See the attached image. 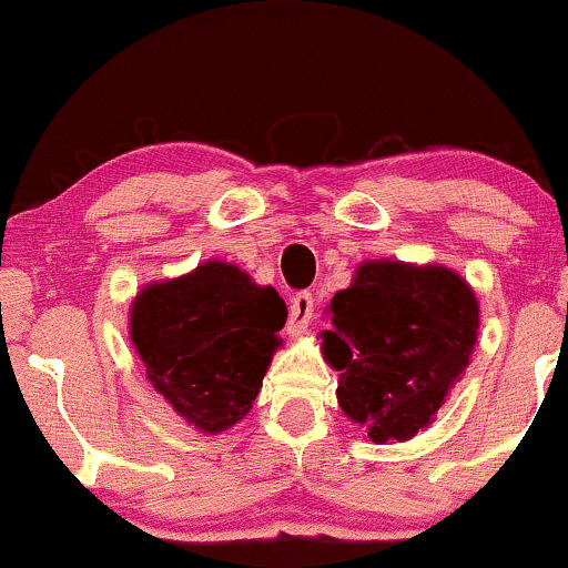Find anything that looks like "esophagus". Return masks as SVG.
I'll return each mask as SVG.
<instances>
[{"label": "esophagus", "mask_w": 568, "mask_h": 568, "mask_svg": "<svg viewBox=\"0 0 568 568\" xmlns=\"http://www.w3.org/2000/svg\"><path fill=\"white\" fill-rule=\"evenodd\" d=\"M315 315V302H312V293H296L288 304V331L291 334H298V331L306 328Z\"/></svg>", "instance_id": "esophagus-1"}]
</instances>
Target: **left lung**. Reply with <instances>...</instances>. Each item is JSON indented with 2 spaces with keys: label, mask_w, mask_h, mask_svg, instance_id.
<instances>
[{
  "label": "left lung",
  "mask_w": 568,
  "mask_h": 568,
  "mask_svg": "<svg viewBox=\"0 0 568 568\" xmlns=\"http://www.w3.org/2000/svg\"><path fill=\"white\" fill-rule=\"evenodd\" d=\"M478 302L446 266L368 262L331 298L323 355L338 406L374 443L408 440L429 425L470 363Z\"/></svg>",
  "instance_id": "1"
}]
</instances>
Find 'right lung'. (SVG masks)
<instances>
[{
  "mask_svg": "<svg viewBox=\"0 0 568 568\" xmlns=\"http://www.w3.org/2000/svg\"><path fill=\"white\" fill-rule=\"evenodd\" d=\"M288 310L270 285L207 262L149 285L130 312V338L149 382L202 433L237 425L256 400Z\"/></svg>",
  "mask_w": 568,
  "mask_h": 568,
  "instance_id": "add662e5",
  "label": "right lung"
}]
</instances>
